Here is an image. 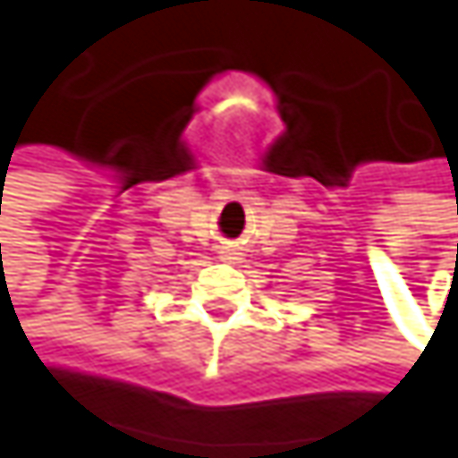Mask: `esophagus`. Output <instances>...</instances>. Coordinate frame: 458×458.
Listing matches in <instances>:
<instances>
[{"mask_svg": "<svg viewBox=\"0 0 458 458\" xmlns=\"http://www.w3.org/2000/svg\"><path fill=\"white\" fill-rule=\"evenodd\" d=\"M239 258H242L239 250H231V247H225V250H222V260H231V263H233V260H239Z\"/></svg>", "mask_w": 458, "mask_h": 458, "instance_id": "1", "label": "esophagus"}]
</instances>
